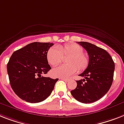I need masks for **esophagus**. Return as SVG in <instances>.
<instances>
[{"label":"esophagus","instance_id":"34e87169","mask_svg":"<svg viewBox=\"0 0 124 124\" xmlns=\"http://www.w3.org/2000/svg\"><path fill=\"white\" fill-rule=\"evenodd\" d=\"M61 79H62V80H64V81H66V82H67V81H69V79H68V78H60Z\"/></svg>","mask_w":124,"mask_h":124}]
</instances>
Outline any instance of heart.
<instances>
[{"label": "heart", "mask_w": 124, "mask_h": 124, "mask_svg": "<svg viewBox=\"0 0 124 124\" xmlns=\"http://www.w3.org/2000/svg\"><path fill=\"white\" fill-rule=\"evenodd\" d=\"M65 60L66 64L53 69V76L59 78H67L77 71H85L89 64V57L83 52V48L76 43H67L60 45L57 48L52 47L48 50L46 58L52 66H57Z\"/></svg>", "instance_id": "obj_1"}]
</instances>
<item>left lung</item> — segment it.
<instances>
[{
	"label": "left lung",
	"mask_w": 124,
	"mask_h": 124,
	"mask_svg": "<svg viewBox=\"0 0 124 124\" xmlns=\"http://www.w3.org/2000/svg\"><path fill=\"white\" fill-rule=\"evenodd\" d=\"M86 50L89 57L88 67L79 76L77 86L71 93L82 103H92L102 98L112 85L115 63L105 50L87 42H78Z\"/></svg>",
	"instance_id": "obj_1"
}]
</instances>
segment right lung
Listing matches in <instances>:
<instances>
[{
	"label": "right lung",
	"mask_w": 124,
	"mask_h": 124,
	"mask_svg": "<svg viewBox=\"0 0 124 124\" xmlns=\"http://www.w3.org/2000/svg\"><path fill=\"white\" fill-rule=\"evenodd\" d=\"M50 43L34 42L15 51L7 65L10 84L15 93L28 102L36 103L50 96L59 79L44 77L51 69L46 58Z\"/></svg>",
	"instance_id": "obj_1"
}]
</instances>
